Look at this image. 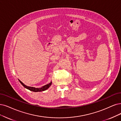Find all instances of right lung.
<instances>
[{
	"mask_svg": "<svg viewBox=\"0 0 121 121\" xmlns=\"http://www.w3.org/2000/svg\"><path fill=\"white\" fill-rule=\"evenodd\" d=\"M19 82H20V83L23 86V87H24L25 88L28 89V90H30V91H32L33 92H40V91H45L47 90L48 88H49V87H50L51 84H52V82H51L50 83H49L48 84L46 85L43 86L41 87L40 88H35V87H29V86H27L26 85L22 83L21 81H20V80H19Z\"/></svg>",
	"mask_w": 121,
	"mask_h": 121,
	"instance_id": "1",
	"label": "right lung"
}]
</instances>
